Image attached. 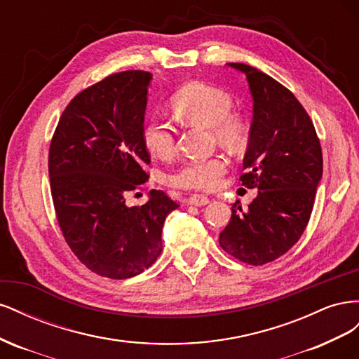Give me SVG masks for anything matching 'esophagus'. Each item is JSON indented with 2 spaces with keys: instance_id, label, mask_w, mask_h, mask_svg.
<instances>
[{
  "instance_id": "34e87169",
  "label": "esophagus",
  "mask_w": 359,
  "mask_h": 359,
  "mask_svg": "<svg viewBox=\"0 0 359 359\" xmlns=\"http://www.w3.org/2000/svg\"><path fill=\"white\" fill-rule=\"evenodd\" d=\"M187 205H194V206H203L210 202V199L206 196H202V194H193L187 201Z\"/></svg>"
}]
</instances>
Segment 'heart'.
<instances>
[{"mask_svg":"<svg viewBox=\"0 0 359 359\" xmlns=\"http://www.w3.org/2000/svg\"><path fill=\"white\" fill-rule=\"evenodd\" d=\"M170 104L182 121L211 127L215 137L224 144L235 145L244 136V119L231 112L232 95L219 86L205 82L189 83L173 94ZM142 142L151 156L166 160L175 154V128L166 119L151 116L142 127ZM227 168L229 161L223 156L191 158L172 173L169 182L184 190L212 191L222 186Z\"/></svg>","mask_w":359,"mask_h":359,"instance_id":"heart-1","label":"heart"}]
</instances>
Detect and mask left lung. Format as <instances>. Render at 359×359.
<instances>
[{
    "label": "left lung",
    "instance_id": "obj_1",
    "mask_svg": "<svg viewBox=\"0 0 359 359\" xmlns=\"http://www.w3.org/2000/svg\"><path fill=\"white\" fill-rule=\"evenodd\" d=\"M253 95V123L240 177L259 189L244 211L233 203L219 243L247 265H265L287 253L306 231L322 178V148L298 99L271 76L241 62Z\"/></svg>",
    "mask_w": 359,
    "mask_h": 359
}]
</instances>
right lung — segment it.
<instances>
[{"label": "right lung", "instance_id": "add662e5", "mask_svg": "<svg viewBox=\"0 0 359 359\" xmlns=\"http://www.w3.org/2000/svg\"><path fill=\"white\" fill-rule=\"evenodd\" d=\"M151 73L106 76L73 97L49 147L50 193L58 226L74 256L102 277L144 273L161 253V229L178 208L163 190L142 206H127L142 189L151 156L142 127Z\"/></svg>", "mask_w": 359, "mask_h": 359}]
</instances>
